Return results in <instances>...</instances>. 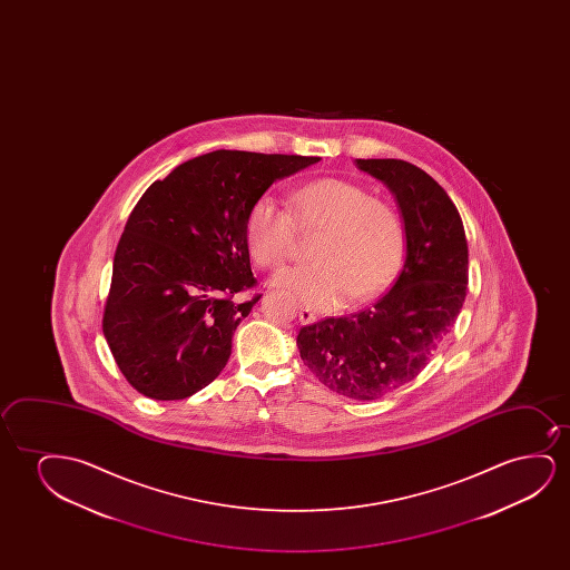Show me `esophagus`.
<instances>
[{"mask_svg": "<svg viewBox=\"0 0 570 570\" xmlns=\"http://www.w3.org/2000/svg\"><path fill=\"white\" fill-rule=\"evenodd\" d=\"M315 313L312 312V309H307V307H299V321L304 323V325H312V323H315Z\"/></svg>", "mask_w": 570, "mask_h": 570, "instance_id": "1", "label": "esophagus"}]
</instances>
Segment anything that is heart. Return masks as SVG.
<instances>
[{"instance_id": "heart-1", "label": "heart", "mask_w": 570, "mask_h": 570, "mask_svg": "<svg viewBox=\"0 0 570 570\" xmlns=\"http://www.w3.org/2000/svg\"><path fill=\"white\" fill-rule=\"evenodd\" d=\"M297 232L313 237L305 265L274 274L278 288L315 309L360 304L382 294L405 257V224L393 204L370 196L354 180H312L294 188L288 208L263 195L245 219V242L253 261L278 268L296 247Z\"/></svg>"}]
</instances>
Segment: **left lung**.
Listing matches in <instances>:
<instances>
[{"instance_id":"8db88e82","label":"left lung","mask_w":570,"mask_h":570,"mask_svg":"<svg viewBox=\"0 0 570 570\" xmlns=\"http://www.w3.org/2000/svg\"><path fill=\"white\" fill-rule=\"evenodd\" d=\"M383 180L405 219L403 271L364 312L299 328L297 348L325 387L374 401L413 382L452 331L468 296L469 249L460 212L444 188L403 159H356Z\"/></svg>"}]
</instances>
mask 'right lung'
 Instances as JSON below:
<instances>
[{"mask_svg": "<svg viewBox=\"0 0 570 570\" xmlns=\"http://www.w3.org/2000/svg\"><path fill=\"white\" fill-rule=\"evenodd\" d=\"M320 157L218 149L156 180L134 206L117 245L102 333L126 382L177 401L218 377L237 325L261 294L245 219L276 179Z\"/></svg>", "mask_w": 570, "mask_h": 570, "instance_id": "1", "label": "right lung"}]
</instances>
